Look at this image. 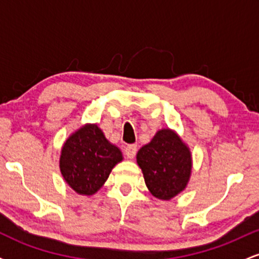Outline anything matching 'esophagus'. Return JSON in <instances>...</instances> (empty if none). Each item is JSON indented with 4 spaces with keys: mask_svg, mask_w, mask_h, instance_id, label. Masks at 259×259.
I'll return each instance as SVG.
<instances>
[{
    "mask_svg": "<svg viewBox=\"0 0 259 259\" xmlns=\"http://www.w3.org/2000/svg\"><path fill=\"white\" fill-rule=\"evenodd\" d=\"M136 146L135 145H127V146L125 147V156L127 157V158H134L136 154Z\"/></svg>",
    "mask_w": 259,
    "mask_h": 259,
    "instance_id": "34e87169",
    "label": "esophagus"
}]
</instances>
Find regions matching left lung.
Listing matches in <instances>:
<instances>
[{
  "mask_svg": "<svg viewBox=\"0 0 259 259\" xmlns=\"http://www.w3.org/2000/svg\"><path fill=\"white\" fill-rule=\"evenodd\" d=\"M145 183L154 197L170 200L185 189L191 173V154L179 136L162 129L136 156Z\"/></svg>",
  "mask_w": 259,
  "mask_h": 259,
  "instance_id": "left-lung-1",
  "label": "left lung"
}]
</instances>
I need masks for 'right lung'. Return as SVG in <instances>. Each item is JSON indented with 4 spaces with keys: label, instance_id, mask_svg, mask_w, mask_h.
<instances>
[{
    "label": "right lung",
    "instance_id": "1",
    "mask_svg": "<svg viewBox=\"0 0 259 259\" xmlns=\"http://www.w3.org/2000/svg\"><path fill=\"white\" fill-rule=\"evenodd\" d=\"M121 159L119 148L105 138L96 124H89L65 141L59 167L74 191L92 195L99 191Z\"/></svg>",
    "mask_w": 259,
    "mask_h": 259
}]
</instances>
